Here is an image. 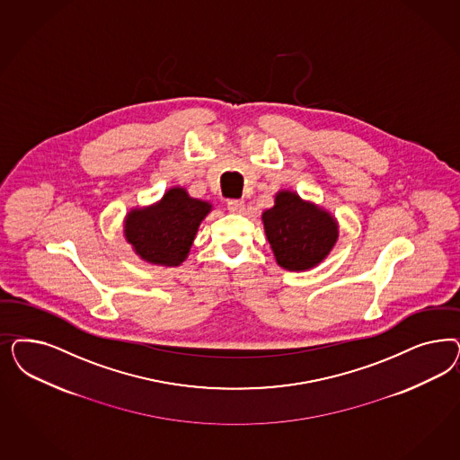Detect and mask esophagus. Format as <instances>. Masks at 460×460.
I'll list each match as a JSON object with an SVG mask.
<instances>
[{
	"label": "esophagus",
	"mask_w": 460,
	"mask_h": 460,
	"mask_svg": "<svg viewBox=\"0 0 460 460\" xmlns=\"http://www.w3.org/2000/svg\"><path fill=\"white\" fill-rule=\"evenodd\" d=\"M226 208L232 213H242L245 209V201H242V199H228L226 201Z\"/></svg>",
	"instance_id": "esophagus-1"
}]
</instances>
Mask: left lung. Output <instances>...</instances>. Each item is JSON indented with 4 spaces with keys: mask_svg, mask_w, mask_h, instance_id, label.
<instances>
[{
    "mask_svg": "<svg viewBox=\"0 0 460 460\" xmlns=\"http://www.w3.org/2000/svg\"><path fill=\"white\" fill-rule=\"evenodd\" d=\"M262 223L276 262L286 270L303 272L322 264L339 240L337 218L289 190L276 193Z\"/></svg>",
    "mask_w": 460,
    "mask_h": 460,
    "instance_id": "left-lung-1",
    "label": "left lung"
}]
</instances>
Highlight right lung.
<instances>
[{"instance_id": "add662e5", "label": "right lung", "mask_w": 460, "mask_h": 460, "mask_svg": "<svg viewBox=\"0 0 460 460\" xmlns=\"http://www.w3.org/2000/svg\"><path fill=\"white\" fill-rule=\"evenodd\" d=\"M213 205L191 198L174 186L150 207L132 208L123 222V235L148 264L178 267L186 261L201 222Z\"/></svg>"}]
</instances>
